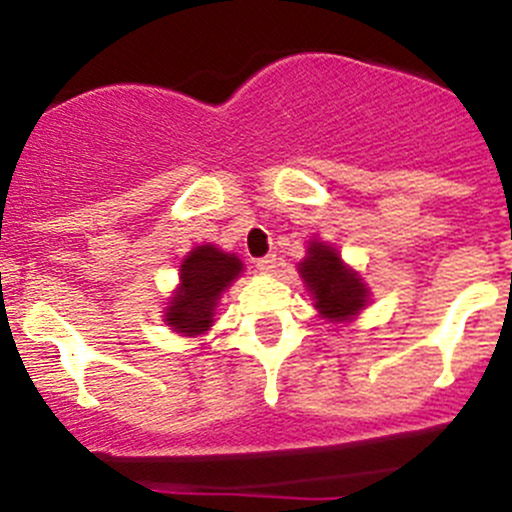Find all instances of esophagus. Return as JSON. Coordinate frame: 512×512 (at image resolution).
Returning <instances> with one entry per match:
<instances>
[{
    "mask_svg": "<svg viewBox=\"0 0 512 512\" xmlns=\"http://www.w3.org/2000/svg\"><path fill=\"white\" fill-rule=\"evenodd\" d=\"M277 267V255H265L257 260V270L260 272H275Z\"/></svg>",
    "mask_w": 512,
    "mask_h": 512,
    "instance_id": "34e87169",
    "label": "esophagus"
}]
</instances>
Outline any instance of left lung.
Returning a JSON list of instances; mask_svg holds the SVG:
<instances>
[{"instance_id":"obj_1","label":"left lung","mask_w":512,"mask_h":512,"mask_svg":"<svg viewBox=\"0 0 512 512\" xmlns=\"http://www.w3.org/2000/svg\"><path fill=\"white\" fill-rule=\"evenodd\" d=\"M304 282L317 299L314 307L332 322H347L366 304V287L356 272L344 267L342 257L324 242H312L309 255L299 262Z\"/></svg>"}]
</instances>
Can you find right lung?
Here are the masks:
<instances>
[{
    "label": "right lung",
    "mask_w": 512,
    "mask_h": 512,
    "mask_svg": "<svg viewBox=\"0 0 512 512\" xmlns=\"http://www.w3.org/2000/svg\"><path fill=\"white\" fill-rule=\"evenodd\" d=\"M242 265L235 255L213 245H200L180 265V287L170 299L165 322L180 334H203L213 324L220 292L240 275Z\"/></svg>",
    "instance_id": "1"
}]
</instances>
